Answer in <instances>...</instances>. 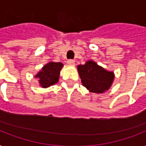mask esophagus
I'll use <instances>...</instances> for the list:
<instances>
[{"label":"esophagus","mask_w":146,"mask_h":146,"mask_svg":"<svg viewBox=\"0 0 146 146\" xmlns=\"http://www.w3.org/2000/svg\"><path fill=\"white\" fill-rule=\"evenodd\" d=\"M67 64L69 65H70V66H74L75 65V60H68L67 61H66Z\"/></svg>","instance_id":"obj_1"}]
</instances>
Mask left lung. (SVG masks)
<instances>
[{"label": "left lung", "instance_id": "left-lung-1", "mask_svg": "<svg viewBox=\"0 0 146 146\" xmlns=\"http://www.w3.org/2000/svg\"><path fill=\"white\" fill-rule=\"evenodd\" d=\"M77 70L82 85L91 92L103 93L110 89L113 82V72L104 70L93 60L80 64Z\"/></svg>", "mask_w": 146, "mask_h": 146}]
</instances>
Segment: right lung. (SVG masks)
I'll return each instance as SVG.
<instances>
[{
	"instance_id": "1",
	"label": "right lung",
	"mask_w": 146,
	"mask_h": 146,
	"mask_svg": "<svg viewBox=\"0 0 146 146\" xmlns=\"http://www.w3.org/2000/svg\"><path fill=\"white\" fill-rule=\"evenodd\" d=\"M64 66L62 63L49 62L42 67L35 77L38 79V82L42 88L48 87L54 85L59 80L60 70Z\"/></svg>"
}]
</instances>
